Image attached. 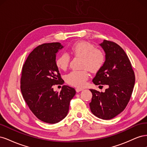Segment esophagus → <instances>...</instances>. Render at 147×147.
<instances>
[{
	"label": "esophagus",
	"mask_w": 147,
	"mask_h": 147,
	"mask_svg": "<svg viewBox=\"0 0 147 147\" xmlns=\"http://www.w3.org/2000/svg\"><path fill=\"white\" fill-rule=\"evenodd\" d=\"M83 89H82V88H76V91H77V92H79L80 91H83Z\"/></svg>",
	"instance_id": "obj_1"
}]
</instances>
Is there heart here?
I'll return each instance as SVG.
<instances>
[{
    "mask_svg": "<svg viewBox=\"0 0 147 147\" xmlns=\"http://www.w3.org/2000/svg\"><path fill=\"white\" fill-rule=\"evenodd\" d=\"M70 52L75 56L83 59L80 71L74 70L66 75L67 83L75 87H83L89 78L88 70L92 73H96L104 65L105 56L104 52L97 49L92 44L87 42H80L71 47ZM70 60V55L63 53L57 56L56 64L59 69L65 70L68 67Z\"/></svg>",
    "mask_w": 147,
    "mask_h": 147,
    "instance_id": "1",
    "label": "heart"
}]
</instances>
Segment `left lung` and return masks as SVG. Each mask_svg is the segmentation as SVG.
<instances>
[{"label": "left lung", "mask_w": 147, "mask_h": 147, "mask_svg": "<svg viewBox=\"0 0 147 147\" xmlns=\"http://www.w3.org/2000/svg\"><path fill=\"white\" fill-rule=\"evenodd\" d=\"M99 45L105 52V60L92 82L96 85L106 84L108 88L104 92L90 89L92 97L90 107L97 117L110 119L126 108L134 89L135 75L131 62L121 47L105 40Z\"/></svg>", "instance_id": "1"}]
</instances>
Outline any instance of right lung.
I'll return each mask as SVG.
<instances>
[{
	"label": "right lung",
	"mask_w": 147,
	"mask_h": 147,
	"mask_svg": "<svg viewBox=\"0 0 147 147\" xmlns=\"http://www.w3.org/2000/svg\"><path fill=\"white\" fill-rule=\"evenodd\" d=\"M64 47L60 43H44L28 56L22 69L21 91L32 112L41 121L55 124L67 115L70 100L75 95L74 88L64 85L60 92L55 84H63L56 54Z\"/></svg>",
	"instance_id": "right-lung-1"
}]
</instances>
